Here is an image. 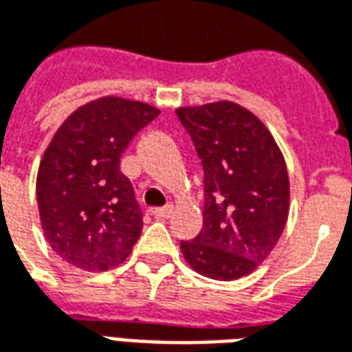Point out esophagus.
<instances>
[{
	"label": "esophagus",
	"mask_w": 352,
	"mask_h": 352,
	"mask_svg": "<svg viewBox=\"0 0 352 352\" xmlns=\"http://www.w3.org/2000/svg\"><path fill=\"white\" fill-rule=\"evenodd\" d=\"M171 209H173L171 206L156 207V209L153 211V214H154V217H158V219H168L169 214H171Z\"/></svg>",
	"instance_id": "obj_1"
}]
</instances>
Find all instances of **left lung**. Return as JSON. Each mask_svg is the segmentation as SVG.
Here are the masks:
<instances>
[{
    "mask_svg": "<svg viewBox=\"0 0 352 352\" xmlns=\"http://www.w3.org/2000/svg\"><path fill=\"white\" fill-rule=\"evenodd\" d=\"M175 113L204 168V226L181 241V251L206 277H245L267 258L287 224L285 158L264 124L232 101Z\"/></svg>",
    "mask_w": 352,
    "mask_h": 352,
    "instance_id": "obj_1",
    "label": "left lung"
}]
</instances>
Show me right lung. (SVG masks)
Returning a JSON list of instances; mask_svg holds the SVG:
<instances>
[{"label":"right lung","instance_id":"add662e5","mask_svg":"<svg viewBox=\"0 0 352 352\" xmlns=\"http://www.w3.org/2000/svg\"><path fill=\"white\" fill-rule=\"evenodd\" d=\"M160 115L122 98H101L65 120L37 173V206L45 237L65 262L105 272L130 254L143 211L120 158L130 141Z\"/></svg>","mask_w":352,"mask_h":352}]
</instances>
